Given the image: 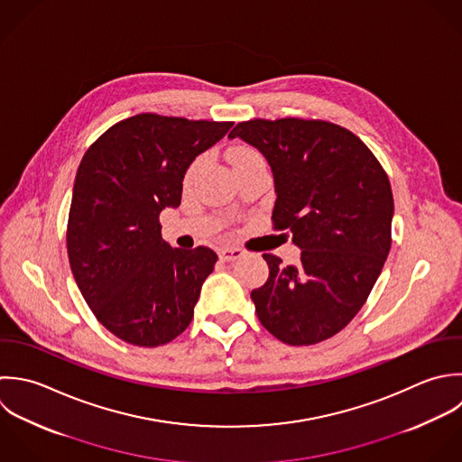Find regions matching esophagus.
I'll use <instances>...</instances> for the list:
<instances>
[{
  "instance_id": "obj_1",
  "label": "esophagus",
  "mask_w": 462,
  "mask_h": 462,
  "mask_svg": "<svg viewBox=\"0 0 462 462\" xmlns=\"http://www.w3.org/2000/svg\"><path fill=\"white\" fill-rule=\"evenodd\" d=\"M243 255H245V252H243L241 248H223V250L219 252V257H221L223 261H226V263L236 261V259H241Z\"/></svg>"
}]
</instances>
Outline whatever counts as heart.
I'll return each mask as SVG.
<instances>
[{
    "label": "heart",
    "mask_w": 462,
    "mask_h": 462,
    "mask_svg": "<svg viewBox=\"0 0 462 462\" xmlns=\"http://www.w3.org/2000/svg\"><path fill=\"white\" fill-rule=\"evenodd\" d=\"M230 160H232L234 169L239 171L241 167H246V165L255 163V162H263L264 158H263L261 152H259L257 149H254V147H236V149L230 152ZM203 163H205V156H199V158H196V160L189 165V169H187V172H185V178H183L185 185H189V183L196 178V174L201 171Z\"/></svg>",
    "instance_id": "1"
}]
</instances>
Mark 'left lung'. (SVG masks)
Listing matches in <instances>:
<instances>
[{"mask_svg":"<svg viewBox=\"0 0 462 462\" xmlns=\"http://www.w3.org/2000/svg\"><path fill=\"white\" fill-rule=\"evenodd\" d=\"M228 136L268 160L277 192L273 230L291 234L302 250L297 266L263 254L270 277L252 291L255 313L288 346L324 342L362 310L389 255V176L355 133L328 120L254 118Z\"/></svg>","mask_w":462,"mask_h":462,"instance_id":"obj_1","label":"left lung"}]
</instances>
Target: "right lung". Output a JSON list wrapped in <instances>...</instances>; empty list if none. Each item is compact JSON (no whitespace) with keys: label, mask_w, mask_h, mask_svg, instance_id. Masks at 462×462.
Wrapping results in <instances>:
<instances>
[{"label":"right lung","mask_w":462,"mask_h":462,"mask_svg":"<svg viewBox=\"0 0 462 462\" xmlns=\"http://www.w3.org/2000/svg\"><path fill=\"white\" fill-rule=\"evenodd\" d=\"M232 124L140 113L80 160L66 230L71 273L97 320L127 344H169L194 317L217 255L169 246L160 212L180 207L189 165Z\"/></svg>","instance_id":"1"}]
</instances>
